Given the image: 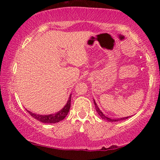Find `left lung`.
<instances>
[{
	"instance_id": "8db88e82",
	"label": "left lung",
	"mask_w": 160,
	"mask_h": 160,
	"mask_svg": "<svg viewBox=\"0 0 160 160\" xmlns=\"http://www.w3.org/2000/svg\"><path fill=\"white\" fill-rule=\"evenodd\" d=\"M94 104H95V110H96L97 113H98V115L100 116V117H102V118L103 119V120H107V121H108V122H117V121H120V120H126V119H127L128 117H122V118H118V119H111V118H109V117H106V116L104 115L103 113H102V111H101V110L99 109L98 107V105H97L96 102H95V100H94Z\"/></svg>"
}]
</instances>
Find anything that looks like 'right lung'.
<instances>
[{"mask_svg":"<svg viewBox=\"0 0 160 160\" xmlns=\"http://www.w3.org/2000/svg\"><path fill=\"white\" fill-rule=\"evenodd\" d=\"M71 94L70 95L68 101L67 102V103L64 108L62 110H60L59 111H58L56 113H52V114H47V115H40V114H37V113H32V112L28 111V113L32 116V117H34L36 120H39L40 122H44V123H56V122H60V121L63 120L65 118L66 116L68 113L70 108H71Z\"/></svg>","mask_w":160,"mask_h":160,"instance_id":"add662e5","label":"right lung"}]
</instances>
